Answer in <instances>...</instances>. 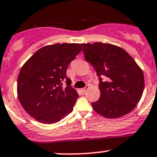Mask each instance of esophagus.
I'll return each instance as SVG.
<instances>
[{
	"label": "esophagus",
	"instance_id": "obj_1",
	"mask_svg": "<svg viewBox=\"0 0 157 157\" xmlns=\"http://www.w3.org/2000/svg\"><path fill=\"white\" fill-rule=\"evenodd\" d=\"M89 87H90V86H89V85H86V87H84V88H82V89H81V91H82V93H84L85 92H86V90H88Z\"/></svg>",
	"mask_w": 157,
	"mask_h": 157
}]
</instances>
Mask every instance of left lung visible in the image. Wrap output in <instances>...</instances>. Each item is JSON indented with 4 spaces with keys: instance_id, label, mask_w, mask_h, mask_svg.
Returning a JSON list of instances; mask_svg holds the SVG:
<instances>
[{
    "instance_id": "left-lung-1",
    "label": "left lung",
    "mask_w": 157,
    "mask_h": 157,
    "mask_svg": "<svg viewBox=\"0 0 157 157\" xmlns=\"http://www.w3.org/2000/svg\"><path fill=\"white\" fill-rule=\"evenodd\" d=\"M82 46L85 59L96 70L100 81V97L91 103L95 112L107 118L131 112L141 99L144 88L141 68L121 47L102 42Z\"/></svg>"
}]
</instances>
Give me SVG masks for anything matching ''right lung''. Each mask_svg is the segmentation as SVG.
<instances>
[{"label": "right lung", "instance_id": "1", "mask_svg": "<svg viewBox=\"0 0 157 157\" xmlns=\"http://www.w3.org/2000/svg\"><path fill=\"white\" fill-rule=\"evenodd\" d=\"M81 51L77 43L46 45L23 65L17 79V96L25 111L36 121L54 124L73 111L79 96L71 86L63 88L62 82L71 81L67 68Z\"/></svg>", "mask_w": 157, "mask_h": 157}]
</instances>
